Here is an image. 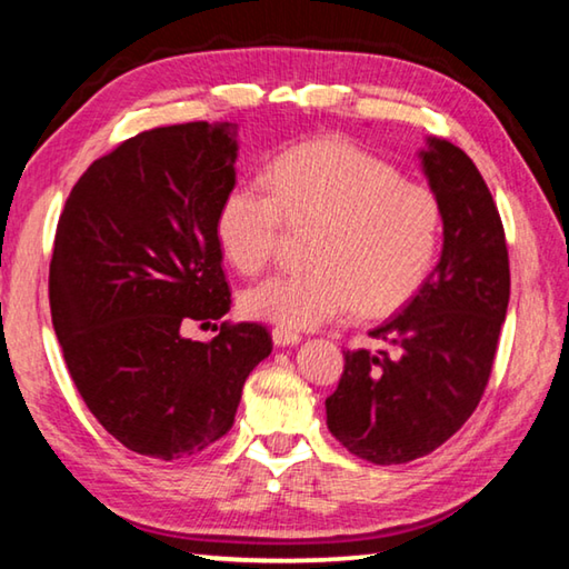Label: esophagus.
<instances>
[{"mask_svg":"<svg viewBox=\"0 0 569 569\" xmlns=\"http://www.w3.org/2000/svg\"><path fill=\"white\" fill-rule=\"evenodd\" d=\"M273 343L276 346H296V343H301V336H298L296 331L283 329V326H276V329H273Z\"/></svg>","mask_w":569,"mask_h":569,"instance_id":"esophagus-1","label":"esophagus"}]
</instances>
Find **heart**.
<instances>
[{
	"label": "heart",
	"mask_w": 569,
	"mask_h": 569,
	"mask_svg": "<svg viewBox=\"0 0 569 569\" xmlns=\"http://www.w3.org/2000/svg\"><path fill=\"white\" fill-rule=\"evenodd\" d=\"M268 190L230 188L216 213V238L236 271L271 263L283 223L313 228L311 268L278 273L240 298L246 316L283 329H316L356 306L387 316L419 291L435 263L441 208L435 192L341 138L283 152Z\"/></svg>",
	"instance_id": "heart-1"
}]
</instances>
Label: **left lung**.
<instances>
[{"label": "left lung", "instance_id": "8db88e82", "mask_svg": "<svg viewBox=\"0 0 569 569\" xmlns=\"http://www.w3.org/2000/svg\"><path fill=\"white\" fill-rule=\"evenodd\" d=\"M419 160L441 208L439 263L371 331L391 351H346L326 399L331 435L373 465L419 459L457 435L485 393L509 303L505 228L477 166L431 134Z\"/></svg>", "mask_w": 569, "mask_h": 569}]
</instances>
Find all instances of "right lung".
Returning <instances> with one entry per match:
<instances>
[{
  "label": "right lung",
  "mask_w": 569,
  "mask_h": 569,
  "mask_svg": "<svg viewBox=\"0 0 569 569\" xmlns=\"http://www.w3.org/2000/svg\"><path fill=\"white\" fill-rule=\"evenodd\" d=\"M236 138L233 122L134 134L77 180L57 226L50 306L67 369L94 419L152 459L228 435L273 349L258 323L182 336L230 311L216 213L236 186Z\"/></svg>",
  "instance_id": "add662e5"
}]
</instances>
